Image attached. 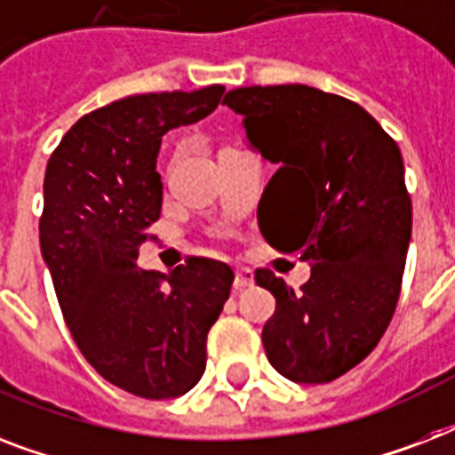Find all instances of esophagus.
<instances>
[{
  "instance_id": "34e87169",
  "label": "esophagus",
  "mask_w": 455,
  "mask_h": 455,
  "mask_svg": "<svg viewBox=\"0 0 455 455\" xmlns=\"http://www.w3.org/2000/svg\"><path fill=\"white\" fill-rule=\"evenodd\" d=\"M252 283H255V276H252V271L245 269V267H238V269H235V278H234L235 291L250 288Z\"/></svg>"
}]
</instances>
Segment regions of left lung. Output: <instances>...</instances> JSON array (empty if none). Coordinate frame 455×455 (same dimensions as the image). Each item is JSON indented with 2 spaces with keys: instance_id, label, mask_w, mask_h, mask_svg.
Wrapping results in <instances>:
<instances>
[{
  "instance_id": "8db88e82",
  "label": "left lung",
  "mask_w": 455,
  "mask_h": 455,
  "mask_svg": "<svg viewBox=\"0 0 455 455\" xmlns=\"http://www.w3.org/2000/svg\"><path fill=\"white\" fill-rule=\"evenodd\" d=\"M224 103L278 167L262 235L311 264L302 292L255 271L276 298L267 359L288 380L323 385L366 359L395 316L413 224L402 151L359 103L307 84L238 87Z\"/></svg>"
}]
</instances>
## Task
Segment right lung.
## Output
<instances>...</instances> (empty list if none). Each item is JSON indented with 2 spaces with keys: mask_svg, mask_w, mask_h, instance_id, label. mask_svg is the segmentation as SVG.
<instances>
[{
  "mask_svg": "<svg viewBox=\"0 0 455 455\" xmlns=\"http://www.w3.org/2000/svg\"><path fill=\"white\" fill-rule=\"evenodd\" d=\"M221 94L212 84L108 103L80 117L46 164L39 248L63 318L96 373L144 399L196 387L234 283L228 264L205 257L170 274L137 267L163 207V137L210 116Z\"/></svg>",
  "mask_w": 455,
  "mask_h": 455,
  "instance_id": "obj_1",
  "label": "right lung"
}]
</instances>
